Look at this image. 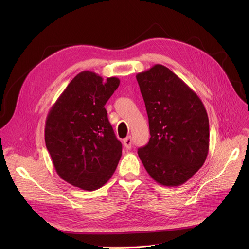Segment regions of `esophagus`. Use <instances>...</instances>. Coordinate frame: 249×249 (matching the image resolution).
<instances>
[{"label":"esophagus","instance_id":"34e87169","mask_svg":"<svg viewBox=\"0 0 249 249\" xmlns=\"http://www.w3.org/2000/svg\"><path fill=\"white\" fill-rule=\"evenodd\" d=\"M123 144H124V146H125L126 149H130V148H131V145H132V139H131V137H130V136L126 137V138L123 140Z\"/></svg>","mask_w":249,"mask_h":249}]
</instances>
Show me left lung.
Segmentation results:
<instances>
[{"label": "left lung", "mask_w": 249, "mask_h": 249, "mask_svg": "<svg viewBox=\"0 0 249 249\" xmlns=\"http://www.w3.org/2000/svg\"><path fill=\"white\" fill-rule=\"evenodd\" d=\"M145 103L150 139L138 149L148 175L161 186L185 184L209 151V119L198 95L164 65L136 74Z\"/></svg>", "instance_id": "obj_1"}]
</instances>
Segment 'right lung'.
Listing matches in <instances>:
<instances>
[{"mask_svg":"<svg viewBox=\"0 0 249 249\" xmlns=\"http://www.w3.org/2000/svg\"><path fill=\"white\" fill-rule=\"evenodd\" d=\"M120 85L94 71L77 73L48 112L45 144L57 175L85 191L103 187L122 155L105 105Z\"/></svg>","mask_w":249,"mask_h":249,"instance_id":"1","label":"right lung"}]
</instances>
